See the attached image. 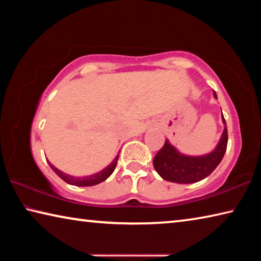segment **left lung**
I'll return each instance as SVG.
<instances>
[{
	"mask_svg": "<svg viewBox=\"0 0 261 261\" xmlns=\"http://www.w3.org/2000/svg\"><path fill=\"white\" fill-rule=\"evenodd\" d=\"M215 99H218L213 92ZM223 132L213 151L202 155H187L180 153L170 141L166 139L163 147L154 156L153 166L156 173L168 182L178 184L196 183L210 176L226 153L228 144V130L223 114L221 115Z\"/></svg>",
	"mask_w": 261,
	"mask_h": 261,
	"instance_id": "8db88e82",
	"label": "left lung"
}]
</instances>
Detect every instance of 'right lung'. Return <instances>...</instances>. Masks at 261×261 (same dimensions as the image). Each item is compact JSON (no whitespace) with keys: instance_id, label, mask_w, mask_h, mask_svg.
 <instances>
[{"instance_id":"right-lung-1","label":"right lung","mask_w":261,"mask_h":261,"mask_svg":"<svg viewBox=\"0 0 261 261\" xmlns=\"http://www.w3.org/2000/svg\"><path fill=\"white\" fill-rule=\"evenodd\" d=\"M118 154H120V152H118ZM118 154L115 156L114 160L110 162L107 167L103 168L102 170H100V171H98V173L92 174V175L83 176V177L65 174L62 170H60L59 168H56L54 165H53V163H50L48 160H47V162L53 169V171H54V173L59 176V177H61L64 180V182H67L68 184L76 185V187H92V185H96L101 182H103V180L107 179L109 176L113 174V171L115 170V167H116V165H117Z\"/></svg>"}]
</instances>
